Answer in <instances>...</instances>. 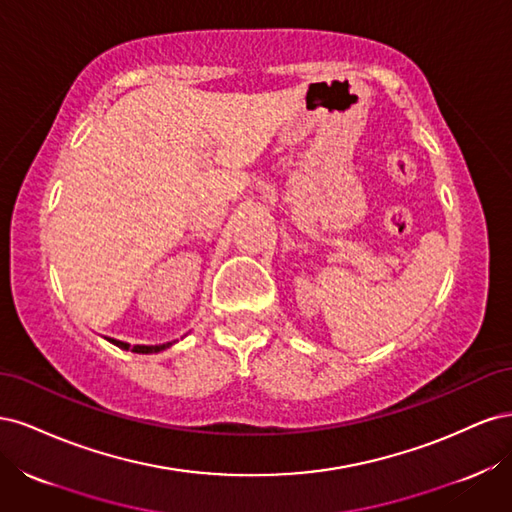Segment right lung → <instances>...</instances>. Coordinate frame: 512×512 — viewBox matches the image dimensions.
Returning <instances> with one entry per match:
<instances>
[{
	"instance_id": "right-lung-1",
	"label": "right lung",
	"mask_w": 512,
	"mask_h": 512,
	"mask_svg": "<svg viewBox=\"0 0 512 512\" xmlns=\"http://www.w3.org/2000/svg\"><path fill=\"white\" fill-rule=\"evenodd\" d=\"M111 342H113L117 348H121V350H128V348H130V344L117 342V339H111ZM168 346H173V342H166V344H160V346H134V348H132V352H138V354H151V352H160V350H164V348H168Z\"/></svg>"
}]
</instances>
